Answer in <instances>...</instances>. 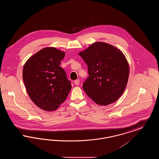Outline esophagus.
<instances>
[{
	"label": "esophagus",
	"instance_id": "1",
	"mask_svg": "<svg viewBox=\"0 0 159 159\" xmlns=\"http://www.w3.org/2000/svg\"><path fill=\"white\" fill-rule=\"evenodd\" d=\"M74 83H75V84L76 85L78 86V85L79 84V83H80V80H79V79L75 80V82H74Z\"/></svg>",
	"mask_w": 159,
	"mask_h": 159
}]
</instances>
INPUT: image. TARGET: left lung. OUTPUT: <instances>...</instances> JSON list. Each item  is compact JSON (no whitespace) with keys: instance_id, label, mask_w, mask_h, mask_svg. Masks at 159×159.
<instances>
[{"instance_id":"8db88e82","label":"left lung","mask_w":159,"mask_h":159,"mask_svg":"<svg viewBox=\"0 0 159 159\" xmlns=\"http://www.w3.org/2000/svg\"><path fill=\"white\" fill-rule=\"evenodd\" d=\"M88 66L89 76L83 90L95 103L107 106L116 101L125 90L129 67L125 55L110 44L96 42L79 53Z\"/></svg>"}]
</instances>
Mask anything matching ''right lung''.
<instances>
[{
  "label": "right lung",
  "mask_w": 159,
  "mask_h": 159,
  "mask_svg": "<svg viewBox=\"0 0 159 159\" xmlns=\"http://www.w3.org/2000/svg\"><path fill=\"white\" fill-rule=\"evenodd\" d=\"M65 52L46 47L25 62L23 78L28 95L40 108L52 111L66 99L71 89L64 69L60 66Z\"/></svg>",
  "instance_id": "right-lung-1"
}]
</instances>
